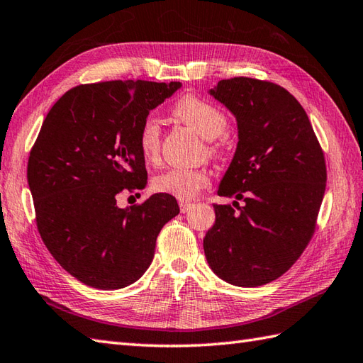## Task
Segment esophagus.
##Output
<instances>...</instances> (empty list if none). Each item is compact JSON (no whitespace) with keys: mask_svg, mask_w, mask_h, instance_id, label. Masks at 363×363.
I'll list each match as a JSON object with an SVG mask.
<instances>
[{"mask_svg":"<svg viewBox=\"0 0 363 363\" xmlns=\"http://www.w3.org/2000/svg\"><path fill=\"white\" fill-rule=\"evenodd\" d=\"M191 207H194V204H190V203H184V201H181L179 203V209H181V212L182 213H187Z\"/></svg>","mask_w":363,"mask_h":363,"instance_id":"obj_1","label":"esophagus"}]
</instances>
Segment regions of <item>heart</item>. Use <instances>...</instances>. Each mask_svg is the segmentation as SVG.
Here are the masks:
<instances>
[{
    "label": "heart",
    "instance_id": "obj_1",
    "mask_svg": "<svg viewBox=\"0 0 363 363\" xmlns=\"http://www.w3.org/2000/svg\"><path fill=\"white\" fill-rule=\"evenodd\" d=\"M173 117L182 121L201 135L204 140L218 138L228 126V120L218 107L194 95L181 98L173 107ZM138 148L146 162H154L160 151V125L157 120L148 118L138 130ZM207 184L209 177L201 169L169 168L154 176L152 189L159 194L173 196L179 201H190L196 198Z\"/></svg>",
    "mask_w": 363,
    "mask_h": 363
}]
</instances>
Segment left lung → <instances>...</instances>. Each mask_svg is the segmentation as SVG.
I'll return each instance as SVG.
<instances>
[{
	"label": "left lung",
	"mask_w": 363,
	"mask_h": 363,
	"mask_svg": "<svg viewBox=\"0 0 363 363\" xmlns=\"http://www.w3.org/2000/svg\"><path fill=\"white\" fill-rule=\"evenodd\" d=\"M207 94L237 121V148L218 195L245 206H213L204 254L220 279L259 287L287 272L309 243L326 189L325 156L303 106L281 86L233 78Z\"/></svg>",
	"instance_id": "left-lung-1"
}]
</instances>
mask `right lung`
Here are the masks:
<instances>
[{"instance_id":"obj_1","label":"right lung","mask_w":363,"mask_h":363,"mask_svg":"<svg viewBox=\"0 0 363 363\" xmlns=\"http://www.w3.org/2000/svg\"><path fill=\"white\" fill-rule=\"evenodd\" d=\"M181 82L107 81L78 86L46 115L28 162L37 228L67 273L89 287L118 290L151 265L156 238L179 213L154 194L120 207L123 190L146 187L138 130Z\"/></svg>"}]
</instances>
